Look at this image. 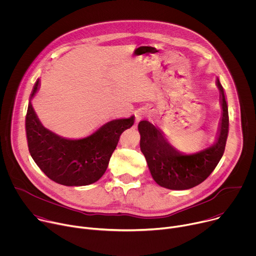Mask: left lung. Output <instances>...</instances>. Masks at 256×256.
Wrapping results in <instances>:
<instances>
[{
    "label": "left lung",
    "instance_id": "obj_1",
    "mask_svg": "<svg viewBox=\"0 0 256 256\" xmlns=\"http://www.w3.org/2000/svg\"><path fill=\"white\" fill-rule=\"evenodd\" d=\"M216 83L220 90L223 112L216 140L210 147L194 154L182 155L152 124L140 122V151L147 160L152 177L160 186L174 190L192 188L204 181L220 162L228 136L229 114L224 89L218 79Z\"/></svg>",
    "mask_w": 256,
    "mask_h": 256
}]
</instances>
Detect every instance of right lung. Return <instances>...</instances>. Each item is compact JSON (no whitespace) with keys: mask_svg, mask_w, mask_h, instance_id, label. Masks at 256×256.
<instances>
[{"mask_svg":"<svg viewBox=\"0 0 256 256\" xmlns=\"http://www.w3.org/2000/svg\"><path fill=\"white\" fill-rule=\"evenodd\" d=\"M34 85L30 96L38 90ZM134 122V116L114 120L80 140L62 138L46 130L29 101L26 114V134L31 157L44 173L56 184L81 186L94 184L107 169L122 132Z\"/></svg>","mask_w":256,"mask_h":256,"instance_id":"obj_1","label":"right lung"}]
</instances>
